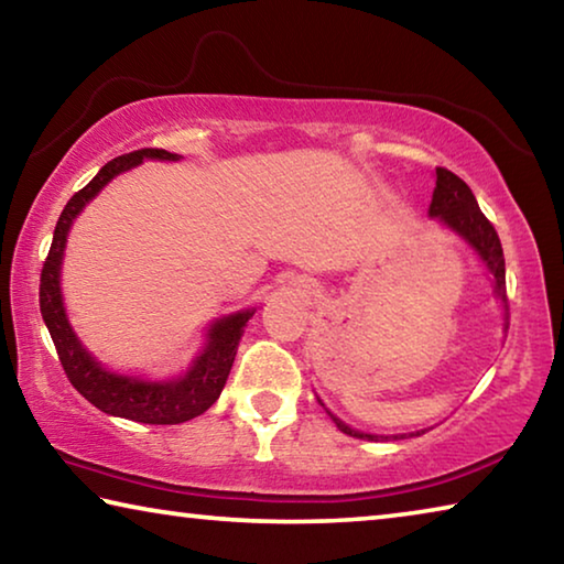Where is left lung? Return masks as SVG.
<instances>
[{"instance_id": "left-lung-1", "label": "left lung", "mask_w": 564, "mask_h": 564, "mask_svg": "<svg viewBox=\"0 0 564 564\" xmlns=\"http://www.w3.org/2000/svg\"><path fill=\"white\" fill-rule=\"evenodd\" d=\"M427 216L435 218V221L441 224L445 231H451L460 238V241H465L467 248H470V251L477 256V261L482 263V269L490 275L495 299L502 303L505 318H508L502 246H500L498 231H495L492 224L480 212V206H477L470 186H467L463 178H457L453 171L435 169V191H433V202H431V212H427ZM505 333H508V321H505ZM318 403L323 405L321 398H318ZM326 413L333 417V423H336L340 433H346L350 437H360V441H388V437H395V441H400V437H405V433L403 435H376V433L356 431V427L343 423L338 415H333L328 408H326ZM420 433H425V431H415L408 437H415Z\"/></svg>"}]
</instances>
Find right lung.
Listing matches in <instances>:
<instances>
[{
	"instance_id": "right-lung-1",
	"label": "right lung",
	"mask_w": 564,
	"mask_h": 564,
	"mask_svg": "<svg viewBox=\"0 0 564 564\" xmlns=\"http://www.w3.org/2000/svg\"><path fill=\"white\" fill-rule=\"evenodd\" d=\"M184 156L171 154L164 149H141L111 159L107 166L94 176L79 194L69 198L64 212L56 221L50 256H46L42 269L40 285V308L42 318L50 328V336L59 352L66 378L72 386L97 405L101 413L113 417H127L133 423L149 425H178L186 420L206 413L212 408L231 373L238 343H241L248 321L253 318L256 305L241 308L236 313H226L221 318L208 323L204 333V343L191 360V366L178 376L169 378H147V376H129L117 373L104 366L94 352L84 346L76 336L69 316H66L64 293H62V263L66 238L76 218L89 206V202L99 196V191L109 184L111 178L129 169H137L144 161H181Z\"/></svg>"
}]
</instances>
